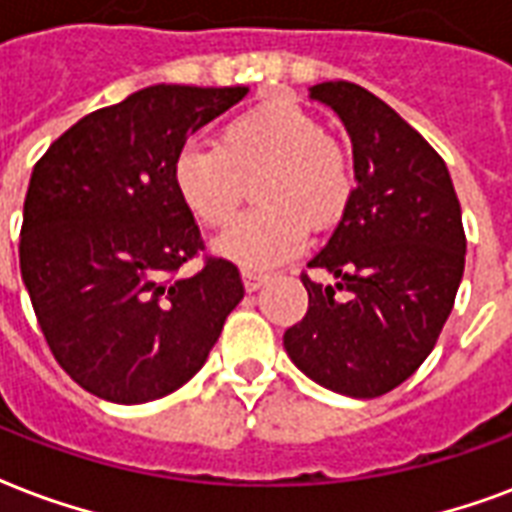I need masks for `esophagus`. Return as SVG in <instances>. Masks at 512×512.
<instances>
[{"instance_id":"1","label":"esophagus","mask_w":512,"mask_h":512,"mask_svg":"<svg viewBox=\"0 0 512 512\" xmlns=\"http://www.w3.org/2000/svg\"><path fill=\"white\" fill-rule=\"evenodd\" d=\"M241 279H244V290L247 292H257L265 282H268V276L257 271H241Z\"/></svg>"}]
</instances>
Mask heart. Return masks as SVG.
<instances>
[{
    "instance_id": "obj_1",
    "label": "heart",
    "mask_w": 512,
    "mask_h": 512,
    "mask_svg": "<svg viewBox=\"0 0 512 512\" xmlns=\"http://www.w3.org/2000/svg\"><path fill=\"white\" fill-rule=\"evenodd\" d=\"M257 171L260 209L239 217L214 241L217 255L247 271H265L298 255L308 228L338 225L354 193L346 152L325 136L317 117L287 99L230 117L217 147L185 144L171 161V185L195 220L222 228L239 212L244 179Z\"/></svg>"
}]
</instances>
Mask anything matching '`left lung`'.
<instances>
[{
    "label": "left lung",
    "instance_id": "1",
    "mask_svg": "<svg viewBox=\"0 0 512 512\" xmlns=\"http://www.w3.org/2000/svg\"><path fill=\"white\" fill-rule=\"evenodd\" d=\"M308 96L341 117L354 150L351 204L300 282L308 311L284 333L290 360L325 389L378 397L416 373L454 308L467 239L446 163L395 109L360 85L319 83ZM338 289L346 299H335Z\"/></svg>",
    "mask_w": 512,
    "mask_h": 512
}]
</instances>
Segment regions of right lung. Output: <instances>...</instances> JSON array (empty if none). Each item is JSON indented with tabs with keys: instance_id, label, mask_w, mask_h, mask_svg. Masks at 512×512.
Here are the masks:
<instances>
[{
	"instance_id": "add662e5",
	"label": "right lung",
	"mask_w": 512,
	"mask_h": 512,
	"mask_svg": "<svg viewBox=\"0 0 512 512\" xmlns=\"http://www.w3.org/2000/svg\"><path fill=\"white\" fill-rule=\"evenodd\" d=\"M249 88L150 85L50 144L23 201L21 276L58 365L109 403L161 400L204 368L244 298L239 268L206 257L171 185L187 136Z\"/></svg>"
}]
</instances>
